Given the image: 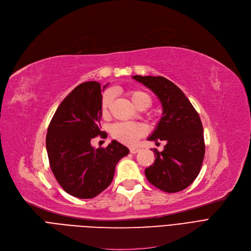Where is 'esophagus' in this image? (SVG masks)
Returning a JSON list of instances; mask_svg holds the SVG:
<instances>
[{
  "mask_svg": "<svg viewBox=\"0 0 251 251\" xmlns=\"http://www.w3.org/2000/svg\"><path fill=\"white\" fill-rule=\"evenodd\" d=\"M138 151H139V150L136 149V148H130V152L131 153H137Z\"/></svg>",
  "mask_w": 251,
  "mask_h": 251,
  "instance_id": "34e87169",
  "label": "esophagus"
}]
</instances>
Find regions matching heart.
I'll use <instances>...</instances> for the list:
<instances>
[{"label": "heart", "instance_id": "1", "mask_svg": "<svg viewBox=\"0 0 251 251\" xmlns=\"http://www.w3.org/2000/svg\"><path fill=\"white\" fill-rule=\"evenodd\" d=\"M127 96L133 102L135 107L139 110H144L149 108L151 103V97L141 90L129 89ZM113 100V96L111 92H104L100 101V113L102 117L109 115V109ZM110 132L113 138L125 144H133L140 137L144 136L148 132L146 125L141 123H131V122H120L111 126Z\"/></svg>", "mask_w": 251, "mask_h": 251}]
</instances>
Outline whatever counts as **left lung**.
I'll return each instance as SVG.
<instances>
[{
    "label": "left lung",
    "instance_id": "obj_1",
    "mask_svg": "<svg viewBox=\"0 0 251 251\" xmlns=\"http://www.w3.org/2000/svg\"><path fill=\"white\" fill-rule=\"evenodd\" d=\"M132 78L151 89L163 105V117L148 139L164 140L166 146L163 151L153 150L156 157L144 171L147 179L168 193L185 189L199 176L205 152L200 115L183 91L167 78L140 75Z\"/></svg>",
    "mask_w": 251,
    "mask_h": 251
}]
</instances>
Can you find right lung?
I'll return each instance as SVG.
<instances>
[{
  "mask_svg": "<svg viewBox=\"0 0 251 251\" xmlns=\"http://www.w3.org/2000/svg\"><path fill=\"white\" fill-rule=\"evenodd\" d=\"M101 90L97 81L76 86L60 103L48 128L46 147L51 172L61 187L77 199H92L107 188L117 163L129 153L116 140L105 149L91 147L92 138L107 137L100 129Z\"/></svg>",
  "mask_w": 251,
  "mask_h": 251,
  "instance_id": "obj_1",
  "label": "right lung"
}]
</instances>
